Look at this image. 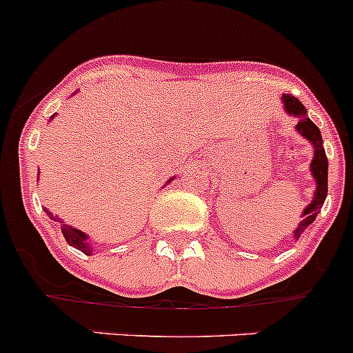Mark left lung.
<instances>
[{
    "mask_svg": "<svg viewBox=\"0 0 353 353\" xmlns=\"http://www.w3.org/2000/svg\"><path fill=\"white\" fill-rule=\"evenodd\" d=\"M281 101L286 109V113H288L290 117L297 118V125H295L297 132L301 134V136H304V138L307 139L314 148L313 161H311V174H313L314 182H316V191H314L313 201H311V203L304 208V212H302L301 215L302 221L299 223L297 230L293 232L295 240H299L301 233L304 232L305 228L310 226L314 219H316L318 212H320V208L323 207V201H325L327 198V173H329V161H327L325 150H323V145H322L323 141H322L320 129H318L313 121L307 118V114H305L307 111H305V108L302 105V102L299 101L297 97L290 95V93H285V95L281 97Z\"/></svg>",
    "mask_w": 353,
    "mask_h": 353,
    "instance_id": "left-lung-1",
    "label": "left lung"
}]
</instances>
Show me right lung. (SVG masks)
Returning a JSON list of instances; mask_svg holds the SVG:
<instances>
[{
    "mask_svg": "<svg viewBox=\"0 0 353 353\" xmlns=\"http://www.w3.org/2000/svg\"><path fill=\"white\" fill-rule=\"evenodd\" d=\"M52 118H54V114H52V117H51V120H52ZM171 180H173V179L168 180V183H170ZM46 212H48V215H49V217H51L52 221H56V223L61 224V233H63L65 240H67V242L72 245V248L79 249V251H83L84 254H92L93 248H92V245H90L88 235H86V233L79 232V230H76V228H72L70 224H63V221H61L60 217H58V215H52L49 210H46Z\"/></svg>",
    "mask_w": 353,
    "mask_h": 353,
    "instance_id": "right-lung-1",
    "label": "right lung"
}]
</instances>
